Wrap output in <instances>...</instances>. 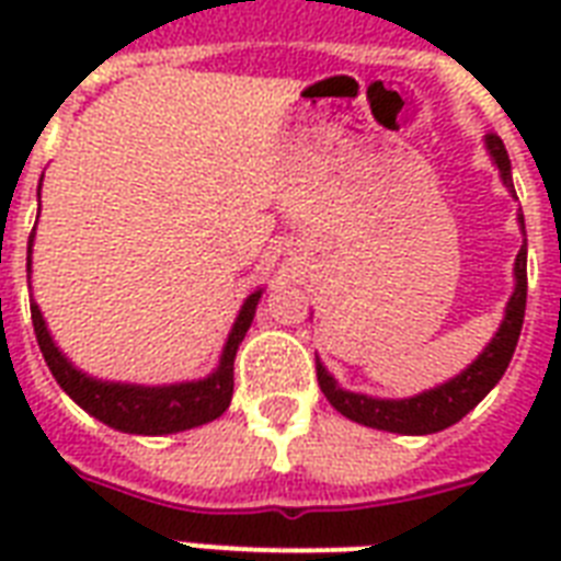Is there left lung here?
Instances as JSON below:
<instances>
[{
	"mask_svg": "<svg viewBox=\"0 0 561 561\" xmlns=\"http://www.w3.org/2000/svg\"><path fill=\"white\" fill-rule=\"evenodd\" d=\"M483 145H486L489 160H492V165H495L501 180H504L506 192L515 197L513 165H510V153H506L501 136L489 134L483 139ZM518 224H522L524 232L522 211H518ZM513 279L515 288L510 294V302L504 308V320L497 325V332L492 334V341L483 346L478 358L471 360L466 369H460L454 378L436 383L431 390L416 392V396H408V399H381V396L352 392L346 387H341L337 378L325 369L323 360L317 358V381H320V390L329 399V404L346 419H352V422H358V425L375 427V431H390V434L425 436L457 425L504 378L506 367L513 360L515 346H518V334H522L524 323V306H527V238H524L522 250L515 255Z\"/></svg>",
	"mask_w": 561,
	"mask_h": 561,
	"instance_id": "left-lung-1",
	"label": "left lung"
}]
</instances>
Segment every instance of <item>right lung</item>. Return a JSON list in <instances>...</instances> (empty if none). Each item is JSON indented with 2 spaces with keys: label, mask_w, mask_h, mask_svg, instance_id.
<instances>
[{
  "label": "right lung",
  "mask_w": 561,
  "mask_h": 561,
  "mask_svg": "<svg viewBox=\"0 0 561 561\" xmlns=\"http://www.w3.org/2000/svg\"><path fill=\"white\" fill-rule=\"evenodd\" d=\"M39 188H43V178H39ZM34 236H37V224H34V232L28 236V288ZM262 294L264 288H255L241 302L236 323L229 329L227 343L220 350L218 367L211 369L209 375H203V378H194V381L134 383L95 378V375L83 373V369H78L72 360L66 358L64 350L57 346L51 332H48L46 317H43L37 302H31V320H34V334H37L39 352H43L48 369L55 375V381L60 383V390L78 408H83L90 416H95L107 427H116L122 434L165 436L206 425V422L218 419L229 408V401H232V364H236V352L241 341H244L247 329L253 325L255 308H259Z\"/></svg>",
  "instance_id": "right-lung-1"
}]
</instances>
